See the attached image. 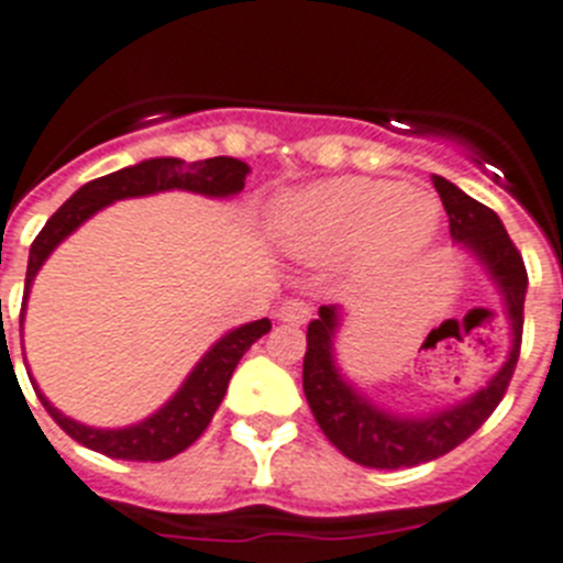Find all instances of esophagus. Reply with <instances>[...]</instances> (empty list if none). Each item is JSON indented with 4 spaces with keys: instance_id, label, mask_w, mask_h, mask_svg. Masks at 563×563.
Listing matches in <instances>:
<instances>
[{
    "instance_id": "esophagus-1",
    "label": "esophagus",
    "mask_w": 563,
    "mask_h": 563,
    "mask_svg": "<svg viewBox=\"0 0 563 563\" xmlns=\"http://www.w3.org/2000/svg\"><path fill=\"white\" fill-rule=\"evenodd\" d=\"M276 319L285 321V324H305V321L310 319V307L299 299H287L285 305L278 307Z\"/></svg>"
}]
</instances>
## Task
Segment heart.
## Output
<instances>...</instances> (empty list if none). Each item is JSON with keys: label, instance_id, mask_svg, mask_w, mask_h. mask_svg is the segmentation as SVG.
<instances>
[{"label": "heart", "instance_id": "b5f03b06", "mask_svg": "<svg viewBox=\"0 0 563 563\" xmlns=\"http://www.w3.org/2000/svg\"><path fill=\"white\" fill-rule=\"evenodd\" d=\"M439 230L435 196L369 176L316 181L287 196L273 213V235L285 253L307 264L344 258L362 285L405 271Z\"/></svg>", "mask_w": 563, "mask_h": 563}]
</instances>
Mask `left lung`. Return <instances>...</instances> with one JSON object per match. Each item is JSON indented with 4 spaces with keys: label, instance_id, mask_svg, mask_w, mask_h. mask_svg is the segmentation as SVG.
<instances>
[{
    "label": "left lung",
    "instance_id": "left-lung-1",
    "mask_svg": "<svg viewBox=\"0 0 563 563\" xmlns=\"http://www.w3.org/2000/svg\"><path fill=\"white\" fill-rule=\"evenodd\" d=\"M432 185L450 216L453 242L482 264L501 296L504 316L510 321V353L496 376L489 378L482 390L461 398L459 405L441 407L424 416H401V412L373 405L367 393L358 390L341 373L335 362V333L341 324V310L335 305L319 307V319L307 324V353L305 369H301L307 405L330 444L339 446L341 453L362 467H416L455 450L498 407L516 369L518 350H521L523 296H527V271H523L521 253L504 230L501 219L484 208L482 201H475L473 196L441 176H432Z\"/></svg>",
    "mask_w": 563,
    "mask_h": 563
}]
</instances>
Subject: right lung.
<instances>
[{"instance_id":"add662e5","label":"right lung","mask_w":563,"mask_h":563,"mask_svg":"<svg viewBox=\"0 0 563 563\" xmlns=\"http://www.w3.org/2000/svg\"><path fill=\"white\" fill-rule=\"evenodd\" d=\"M250 167L233 156H216L205 162H185V158L158 156L144 158L139 165L122 167L117 173H108L102 179H93L81 185L70 199L62 205L56 213L47 219L40 235L33 239L31 256H27V276H25V301H22V319H25V305L31 296V285L42 264L47 262L53 250L65 242L76 228L88 222L102 208L122 199H139V196L165 194V190H187V194L208 196V199H230L242 194L244 179ZM271 333V319H258L230 330L216 341L208 353L201 355L190 376L181 382V387L167 398L165 405L151 412L147 419L131 427H117V430H102V427H88L81 421L67 419L45 398V393L36 387L33 390L51 412V419L62 430L76 439L79 444L90 446L96 453L110 455V459L124 461H165L179 455L181 450L194 444L201 432L208 430L213 412L222 405L228 393L230 376L235 364L250 350L253 341Z\"/></svg>"}]
</instances>
